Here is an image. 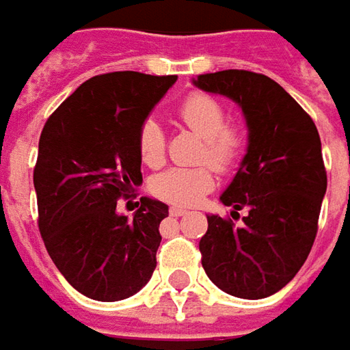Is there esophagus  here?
Wrapping results in <instances>:
<instances>
[{"mask_svg": "<svg viewBox=\"0 0 350 350\" xmlns=\"http://www.w3.org/2000/svg\"><path fill=\"white\" fill-rule=\"evenodd\" d=\"M169 214L175 216V218H179V216H185V214H187V210L181 208V206H171V208H169Z\"/></svg>", "mask_w": 350, "mask_h": 350, "instance_id": "obj_1", "label": "esophagus"}]
</instances>
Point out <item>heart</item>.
<instances>
[{
    "label": "heart",
    "mask_w": 350,
    "mask_h": 350,
    "mask_svg": "<svg viewBox=\"0 0 350 350\" xmlns=\"http://www.w3.org/2000/svg\"><path fill=\"white\" fill-rule=\"evenodd\" d=\"M177 116L183 124L204 138L200 159L208 161L218 171L232 169L245 154L247 130L243 124L226 122V107L216 97L206 93H191L177 107ZM138 154L140 159L157 167L165 157V132L155 118H146L138 130ZM214 175L206 165L196 167H169L155 175L152 193L157 198L177 204L193 206L212 191Z\"/></svg>",
    "instance_id": "b5f03b06"
}]
</instances>
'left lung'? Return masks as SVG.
<instances>
[{
    "instance_id": "8db88e82",
    "label": "left lung",
    "mask_w": 350,
    "mask_h": 350,
    "mask_svg": "<svg viewBox=\"0 0 350 350\" xmlns=\"http://www.w3.org/2000/svg\"><path fill=\"white\" fill-rule=\"evenodd\" d=\"M196 88L235 101L247 122V154L220 200L245 208L243 224L216 214L200 237L208 278L235 298L259 300L284 288L317 234L327 173L310 115L276 81L245 70L198 75Z\"/></svg>"
}]
</instances>
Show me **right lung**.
I'll list each match as a JSON object with an SVG mask.
<instances>
[{
    "label": "right lung",
    "instance_id": "obj_1",
    "mask_svg": "<svg viewBox=\"0 0 350 350\" xmlns=\"http://www.w3.org/2000/svg\"><path fill=\"white\" fill-rule=\"evenodd\" d=\"M175 81L95 75L42 128L33 175L38 230L64 278L91 300H124L152 278L167 204L142 196L132 220L116 204L142 185L138 130Z\"/></svg>",
    "mask_w": 350,
    "mask_h": 350
}]
</instances>
